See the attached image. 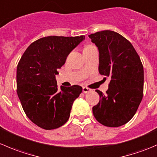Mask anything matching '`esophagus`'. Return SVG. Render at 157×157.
<instances>
[{
	"label": "esophagus",
	"mask_w": 157,
	"mask_h": 157,
	"mask_svg": "<svg viewBox=\"0 0 157 157\" xmlns=\"http://www.w3.org/2000/svg\"><path fill=\"white\" fill-rule=\"evenodd\" d=\"M90 91H91V89H90L88 87H85V86H83V93H90Z\"/></svg>",
	"instance_id": "1"
}]
</instances>
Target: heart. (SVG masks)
<instances>
[{"instance_id": "1", "label": "heart", "mask_w": 157, "mask_h": 157, "mask_svg": "<svg viewBox=\"0 0 157 157\" xmlns=\"http://www.w3.org/2000/svg\"><path fill=\"white\" fill-rule=\"evenodd\" d=\"M92 47H95V46H94V45H86V46H85L84 49H86V48H92Z\"/></svg>"}]
</instances>
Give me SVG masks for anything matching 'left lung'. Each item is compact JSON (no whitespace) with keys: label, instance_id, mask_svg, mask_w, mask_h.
I'll list each match as a JSON object with an SVG mask.
<instances>
[{"label":"left lung","instance_id":"left-lung-1","mask_svg":"<svg viewBox=\"0 0 157 157\" xmlns=\"http://www.w3.org/2000/svg\"><path fill=\"white\" fill-rule=\"evenodd\" d=\"M89 38L99 52V72L110 83L105 94L96 90L99 102L93 113L100 124L119 127L128 122L143 98L144 67L131 42L111 30L97 32Z\"/></svg>","mask_w":157,"mask_h":157}]
</instances>
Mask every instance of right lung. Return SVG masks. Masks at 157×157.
<instances>
[{"label":"right lung","instance_id":"add662e5","mask_svg":"<svg viewBox=\"0 0 157 157\" xmlns=\"http://www.w3.org/2000/svg\"><path fill=\"white\" fill-rule=\"evenodd\" d=\"M84 36H47L31 44L22 55L17 69V92L26 116L45 130L58 128L68 120L74 101L82 87H58L57 69Z\"/></svg>","mask_w":157,"mask_h":157}]
</instances>
